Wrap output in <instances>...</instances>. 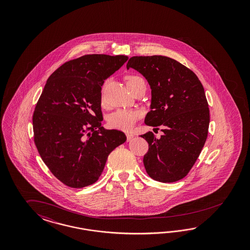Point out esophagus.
Returning <instances> with one entry per match:
<instances>
[{
  "label": "esophagus",
  "instance_id": "34e87169",
  "mask_svg": "<svg viewBox=\"0 0 250 250\" xmlns=\"http://www.w3.org/2000/svg\"><path fill=\"white\" fill-rule=\"evenodd\" d=\"M134 137V135L133 134H130V133H127L126 134V138H127V141H130L132 138Z\"/></svg>",
  "mask_w": 250,
  "mask_h": 250
}]
</instances>
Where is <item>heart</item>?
Returning <instances> with one entry per match:
<instances>
[{
    "mask_svg": "<svg viewBox=\"0 0 250 250\" xmlns=\"http://www.w3.org/2000/svg\"><path fill=\"white\" fill-rule=\"evenodd\" d=\"M139 80H142V78L138 76H128L126 79V83L130 86ZM142 114V112L139 110L118 109L108 116L107 123L108 125L112 128L128 132L134 128L136 122L141 118Z\"/></svg>",
    "mask_w": 250,
    "mask_h": 250,
    "instance_id": "1",
    "label": "heart"
}]
</instances>
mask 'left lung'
I'll return each mask as SVG.
<instances>
[{
	"mask_svg": "<svg viewBox=\"0 0 250 250\" xmlns=\"http://www.w3.org/2000/svg\"><path fill=\"white\" fill-rule=\"evenodd\" d=\"M126 68L144 76L151 89L150 112L145 124L164 133L141 137L148 143L144 156L149 177L160 182L183 179L194 165L205 144L210 113L205 89L193 71L164 56L132 57Z\"/></svg>",
	"mask_w": 250,
	"mask_h": 250,
	"instance_id": "1",
	"label": "left lung"
}]
</instances>
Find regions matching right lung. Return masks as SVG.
Wrapping results in <instances>:
<instances>
[{
  "mask_svg": "<svg viewBox=\"0 0 250 250\" xmlns=\"http://www.w3.org/2000/svg\"><path fill=\"white\" fill-rule=\"evenodd\" d=\"M124 55H85L47 79L33 114L34 140L54 176L71 188L97 182L109 154L126 141L102 126V86L127 61Z\"/></svg>",
  "mask_w": 250,
  "mask_h": 250,
  "instance_id": "1",
  "label": "right lung"
}]
</instances>
